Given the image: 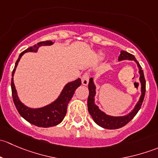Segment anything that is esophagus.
<instances>
[{
  "instance_id": "34e87169",
  "label": "esophagus",
  "mask_w": 158,
  "mask_h": 158,
  "mask_svg": "<svg viewBox=\"0 0 158 158\" xmlns=\"http://www.w3.org/2000/svg\"><path fill=\"white\" fill-rule=\"evenodd\" d=\"M89 73H85L82 77V84L83 85H87L89 84Z\"/></svg>"
}]
</instances>
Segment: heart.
Returning <instances> with one entry per match:
<instances>
[{
	"label": "heart",
	"mask_w": 158,
	"mask_h": 158,
	"mask_svg": "<svg viewBox=\"0 0 158 158\" xmlns=\"http://www.w3.org/2000/svg\"><path fill=\"white\" fill-rule=\"evenodd\" d=\"M98 56H99L100 58H103V57H104V54H103L102 52H99V53H98Z\"/></svg>",
	"instance_id": "b5f03b06"
}]
</instances>
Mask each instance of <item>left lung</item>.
I'll return each mask as SVG.
<instances>
[{
    "label": "left lung",
    "mask_w": 158,
    "mask_h": 158,
    "mask_svg": "<svg viewBox=\"0 0 158 158\" xmlns=\"http://www.w3.org/2000/svg\"><path fill=\"white\" fill-rule=\"evenodd\" d=\"M122 60H132L135 62L138 68V73H139L140 77L139 81L141 82V96H140L139 100L136 105L135 106L134 109L128 113L123 116H112L107 114L99 109L98 106L95 103V96L96 94V86L94 83V80L92 78L89 79V95L88 97V110L90 115L92 116L94 122L99 125L100 127L106 129H117L120 128L122 127L125 126V125L128 123L138 112L142 105L143 100H144V95H145V87L146 82L144 79V72H143L142 68L140 66L139 63L137 61L135 57L132 54L129 53L125 51H122L120 56L118 57V61H122Z\"/></svg>",
    "instance_id": "1"
}]
</instances>
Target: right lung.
Listing matches in <instances>:
<instances>
[{"instance_id":"obj_1","label":"right lung","mask_w":158,"mask_h":158,"mask_svg":"<svg viewBox=\"0 0 158 158\" xmlns=\"http://www.w3.org/2000/svg\"><path fill=\"white\" fill-rule=\"evenodd\" d=\"M52 44H53V42H52L51 40L43 41V42L38 43L37 44H35L33 47H30L25 49L19 56L15 63L14 69L12 72V79H11L12 97L14 105H15L19 114L30 124L36 125V126L41 127V128H49V127L55 126V125L61 123L65 115L66 114L68 104L71 100L75 91L81 85V79L78 78L74 81H71V82L66 83L63 87L58 98L55 101L51 102L50 104L47 105L44 107L33 109V108H30L25 106L19 98L17 89L14 85V76L19 61L23 54L28 52H36L38 49L42 46H51Z\"/></svg>"}]
</instances>
